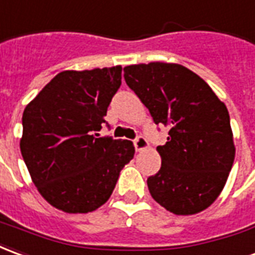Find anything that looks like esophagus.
Returning <instances> with one entry per match:
<instances>
[{
  "mask_svg": "<svg viewBox=\"0 0 255 255\" xmlns=\"http://www.w3.org/2000/svg\"><path fill=\"white\" fill-rule=\"evenodd\" d=\"M133 144H134L136 151H142V149L148 148V141L142 136H137L136 138L133 140Z\"/></svg>",
  "mask_w": 255,
  "mask_h": 255,
  "instance_id": "esophagus-1",
  "label": "esophagus"
}]
</instances>
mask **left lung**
I'll use <instances>...</instances> for the list:
<instances>
[{"mask_svg": "<svg viewBox=\"0 0 255 255\" xmlns=\"http://www.w3.org/2000/svg\"><path fill=\"white\" fill-rule=\"evenodd\" d=\"M124 71L153 122L169 128L166 144L156 148L162 166L147 180L149 194L177 216L205 210L221 194L234 165V134L225 104L181 64L153 61Z\"/></svg>", "mask_w": 255, "mask_h": 255, "instance_id": "8db88e82", "label": "left lung"}]
</instances>
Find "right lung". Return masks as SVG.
Segmentation results:
<instances>
[{
  "mask_svg": "<svg viewBox=\"0 0 255 255\" xmlns=\"http://www.w3.org/2000/svg\"><path fill=\"white\" fill-rule=\"evenodd\" d=\"M121 74V66L63 71L24 108L21 156L39 194L59 210L99 209L134 156L131 141L97 133Z\"/></svg>",
  "mask_w": 255,
  "mask_h": 255,
  "instance_id": "right-lung-1",
  "label": "right lung"
}]
</instances>
